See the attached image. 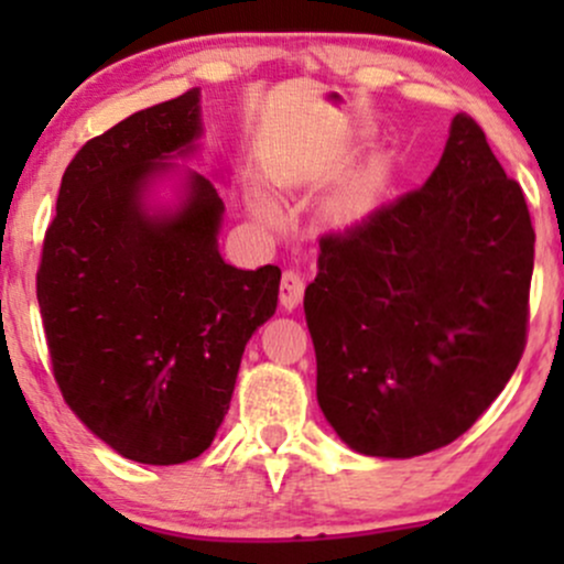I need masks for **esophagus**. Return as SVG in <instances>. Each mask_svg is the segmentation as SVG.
I'll return each instance as SVG.
<instances>
[{"instance_id":"obj_1","label":"esophagus","mask_w":564,"mask_h":564,"mask_svg":"<svg viewBox=\"0 0 564 564\" xmlns=\"http://www.w3.org/2000/svg\"><path fill=\"white\" fill-rule=\"evenodd\" d=\"M304 296V278L300 270H283L281 275V304L286 310H294Z\"/></svg>"}]
</instances>
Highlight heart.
I'll list each match as a JSON object with an SVG mask.
<instances>
[{"label":"heart","mask_w":564,"mask_h":564,"mask_svg":"<svg viewBox=\"0 0 564 564\" xmlns=\"http://www.w3.org/2000/svg\"><path fill=\"white\" fill-rule=\"evenodd\" d=\"M249 206H251V215H254L264 225H275L278 217H281L275 200L270 196H264L262 191H251L249 193Z\"/></svg>","instance_id":"heart-1"}]
</instances>
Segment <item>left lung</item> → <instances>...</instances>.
I'll return each mask as SVG.
<instances>
[{
    "instance_id": "8db88e82",
    "label": "left lung",
    "mask_w": 564,
    "mask_h": 564,
    "mask_svg": "<svg viewBox=\"0 0 564 564\" xmlns=\"http://www.w3.org/2000/svg\"><path fill=\"white\" fill-rule=\"evenodd\" d=\"M533 246L522 187L467 113L422 187L321 238L304 318L349 448L422 456L488 411L525 349Z\"/></svg>"
}]
</instances>
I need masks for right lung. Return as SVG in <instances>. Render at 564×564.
<instances>
[{
	"label": "right lung",
	"mask_w": 564,
	"mask_h": 564,
	"mask_svg": "<svg viewBox=\"0 0 564 564\" xmlns=\"http://www.w3.org/2000/svg\"><path fill=\"white\" fill-rule=\"evenodd\" d=\"M198 100L187 89L76 153L36 273L63 400L116 453L156 467L209 448L281 283L275 264L238 270L219 257L225 204L204 174H185L177 209L148 206L204 132Z\"/></svg>",
	"instance_id": "right-lung-1"
}]
</instances>
